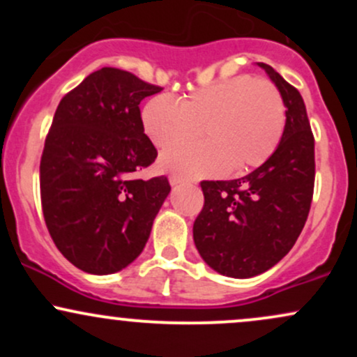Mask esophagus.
Returning a JSON list of instances; mask_svg holds the SVG:
<instances>
[{
    "mask_svg": "<svg viewBox=\"0 0 357 357\" xmlns=\"http://www.w3.org/2000/svg\"><path fill=\"white\" fill-rule=\"evenodd\" d=\"M169 183H171V186H178V184L183 183V178H179V176H176V174H171Z\"/></svg>",
    "mask_w": 357,
    "mask_h": 357,
    "instance_id": "esophagus-1",
    "label": "esophagus"
}]
</instances>
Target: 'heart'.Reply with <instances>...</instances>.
<instances>
[{
  "label": "heart",
  "instance_id": "heart-1",
  "mask_svg": "<svg viewBox=\"0 0 357 357\" xmlns=\"http://www.w3.org/2000/svg\"><path fill=\"white\" fill-rule=\"evenodd\" d=\"M142 129L159 149L181 146L199 134L204 144L167 151L161 166L183 178L235 174L264 165L285 129V104L272 82L241 75L199 89L176 102L155 96L142 109Z\"/></svg>",
  "mask_w": 357,
  "mask_h": 357
}]
</instances>
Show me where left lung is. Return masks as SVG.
I'll return each mask as SVG.
<instances>
[{
	"label": "left lung",
	"mask_w": 357,
	"mask_h": 357,
	"mask_svg": "<svg viewBox=\"0 0 357 357\" xmlns=\"http://www.w3.org/2000/svg\"><path fill=\"white\" fill-rule=\"evenodd\" d=\"M285 104V129L277 149L255 171L231 181H203V210L192 225L199 255L233 278L267 272L294 247L314 195V136L296 87L258 61Z\"/></svg>",
	"instance_id": "left-lung-1"
}]
</instances>
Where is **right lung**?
Returning <instances> with one entry per match:
<instances>
[{"label": "right lung", "instance_id": "add662e5", "mask_svg": "<svg viewBox=\"0 0 357 357\" xmlns=\"http://www.w3.org/2000/svg\"><path fill=\"white\" fill-rule=\"evenodd\" d=\"M161 87L104 67L56 107L40 162L45 223L77 268L109 275L141 255L169 195L166 176L134 178L158 158L139 104Z\"/></svg>", "mask_w": 357, "mask_h": 357}]
</instances>
